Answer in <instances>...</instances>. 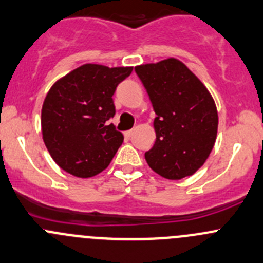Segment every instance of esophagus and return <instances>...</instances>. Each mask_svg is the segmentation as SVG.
I'll return each instance as SVG.
<instances>
[{"label":"esophagus","instance_id":"34e87169","mask_svg":"<svg viewBox=\"0 0 263 263\" xmlns=\"http://www.w3.org/2000/svg\"><path fill=\"white\" fill-rule=\"evenodd\" d=\"M132 135H134V129H131V131H127L126 134H124V136H126L127 139H129V137H131Z\"/></svg>","mask_w":263,"mask_h":263}]
</instances>
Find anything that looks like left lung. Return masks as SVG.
Returning a JSON list of instances; mask_svg holds the SVG:
<instances>
[{"label":"left lung","instance_id":"left-lung-1","mask_svg":"<svg viewBox=\"0 0 263 263\" xmlns=\"http://www.w3.org/2000/svg\"><path fill=\"white\" fill-rule=\"evenodd\" d=\"M135 72L146 88L157 139L145 159L154 172L181 180L199 170L217 137L218 114L210 91L175 58L142 64Z\"/></svg>","mask_w":263,"mask_h":263}]
</instances>
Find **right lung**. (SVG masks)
<instances>
[{
	"mask_svg": "<svg viewBox=\"0 0 263 263\" xmlns=\"http://www.w3.org/2000/svg\"><path fill=\"white\" fill-rule=\"evenodd\" d=\"M132 67L85 64L56 81L41 114L42 136L56 164L77 177L105 170L123 142L109 119L116 114V88Z\"/></svg>",
	"mask_w": 263,
	"mask_h": 263,
	"instance_id": "1",
	"label": "right lung"
}]
</instances>
